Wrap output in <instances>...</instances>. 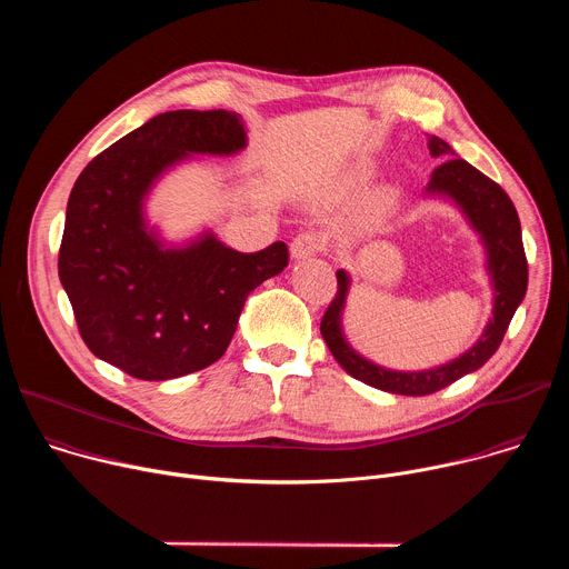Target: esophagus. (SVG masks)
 Returning a JSON list of instances; mask_svg holds the SVG:
<instances>
[{
	"label": "esophagus",
	"mask_w": 569,
	"mask_h": 569,
	"mask_svg": "<svg viewBox=\"0 0 569 569\" xmlns=\"http://www.w3.org/2000/svg\"><path fill=\"white\" fill-rule=\"evenodd\" d=\"M323 246H327V238H323L319 231H301L290 242V254L295 259H310L319 254Z\"/></svg>",
	"instance_id": "esophagus-1"
}]
</instances>
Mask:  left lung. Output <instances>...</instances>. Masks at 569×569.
Returning <instances> with one entry per match:
<instances>
[{"instance_id":"left-lung-1","label":"left lung","mask_w":569,"mask_h":569,"mask_svg":"<svg viewBox=\"0 0 569 569\" xmlns=\"http://www.w3.org/2000/svg\"><path fill=\"white\" fill-rule=\"evenodd\" d=\"M428 148L435 157H441V164L432 171V178L426 187L428 193L448 196L455 200L461 211L468 216L470 224L481 233L486 254H489V272L493 279L496 301L493 317L489 327L481 333L477 345L468 349L457 360L441 365L428 371H389L382 369L362 356H358L345 340L340 315L349 292V277L345 270H338V292L321 317L319 331L323 342L329 345L333 358L342 365L347 373L356 380H362L376 389L400 393V396H428L435 393L461 376L479 369L489 360L509 329L511 317L527 292V257L522 246V231L518 211L507 196V191L470 167L466 159L455 157V150L439 137H430Z\"/></svg>"}]
</instances>
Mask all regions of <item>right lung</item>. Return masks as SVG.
I'll use <instances>...</instances> for the list:
<instances>
[{"label":"right lung","mask_w":569,"mask_h":569,"mask_svg":"<svg viewBox=\"0 0 569 569\" xmlns=\"http://www.w3.org/2000/svg\"><path fill=\"white\" fill-rule=\"evenodd\" d=\"M227 110H173L97 154L78 176L58 252L60 283L88 349L139 380H169L213 365L229 347L248 295L288 266L281 240L254 254L204 233L164 250L143 222L161 171L189 154L246 148Z\"/></svg>","instance_id":"add662e5"}]
</instances>
